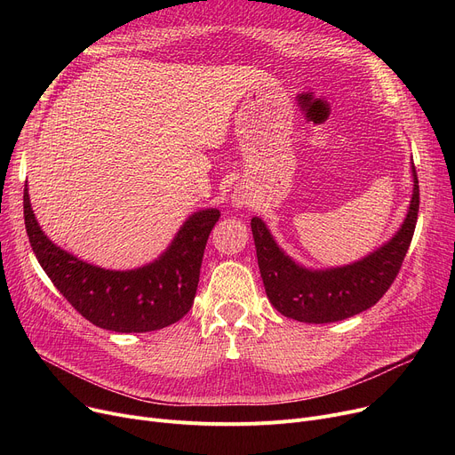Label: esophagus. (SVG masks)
Wrapping results in <instances>:
<instances>
[{
    "instance_id": "1",
    "label": "esophagus",
    "mask_w": 455,
    "mask_h": 455,
    "mask_svg": "<svg viewBox=\"0 0 455 455\" xmlns=\"http://www.w3.org/2000/svg\"><path fill=\"white\" fill-rule=\"evenodd\" d=\"M232 203L235 208H245V206H251V199L245 196V194H235L232 197Z\"/></svg>"
}]
</instances>
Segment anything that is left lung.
<instances>
[{"mask_svg": "<svg viewBox=\"0 0 455 455\" xmlns=\"http://www.w3.org/2000/svg\"><path fill=\"white\" fill-rule=\"evenodd\" d=\"M413 194L408 213L387 243L348 266L309 269L285 254L267 225L251 220L258 267L269 302L285 317L300 323H336L365 312L395 282L413 240L419 215V179L411 162Z\"/></svg>", "mask_w": 455, "mask_h": 455, "instance_id": "left-lung-1", "label": "left lung"}]
</instances>
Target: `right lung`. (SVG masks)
I'll use <instances>...</instances> for the list:
<instances>
[{
	"mask_svg": "<svg viewBox=\"0 0 455 455\" xmlns=\"http://www.w3.org/2000/svg\"><path fill=\"white\" fill-rule=\"evenodd\" d=\"M218 208L194 212L155 261L129 271H112L79 259L47 237L31 208L28 184L23 189V218L38 264L62 297L92 324L141 333L180 321L194 304L203 254Z\"/></svg>",
	"mask_w": 455,
	"mask_h": 455,
	"instance_id": "obj_1",
	"label": "right lung"
}]
</instances>
